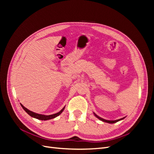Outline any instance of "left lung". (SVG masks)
Listing matches in <instances>:
<instances>
[{
  "mask_svg": "<svg viewBox=\"0 0 154 154\" xmlns=\"http://www.w3.org/2000/svg\"><path fill=\"white\" fill-rule=\"evenodd\" d=\"M93 114H94V116H96V117L97 119H99L100 120L102 121V122H105V123H115L118 122H119V121L122 120V119H125V117H124V118H121V119H116V120H106V119H103V118H100V116H98L97 115H96L94 112H93Z\"/></svg>",
  "mask_w": 154,
  "mask_h": 154,
  "instance_id": "1",
  "label": "left lung"
}]
</instances>
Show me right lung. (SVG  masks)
Listing matches in <instances>:
<instances>
[{"instance_id": "add662e5", "label": "right lung", "mask_w": 154, "mask_h": 154, "mask_svg": "<svg viewBox=\"0 0 154 154\" xmlns=\"http://www.w3.org/2000/svg\"><path fill=\"white\" fill-rule=\"evenodd\" d=\"M20 105L23 108V109H24L26 112L30 116H31L32 118L38 119L39 120H45H45H49V119H53V118H55L56 117H57V116H58L60 114H62V112L63 111V110L65 109V107H66V106H65L61 110H60V112H57V113L54 114H51V115L46 116V115H44V114H37V113L33 112H32V111L27 109V108H26V107L24 105H23L22 104H21V103H20Z\"/></svg>"}]
</instances>
